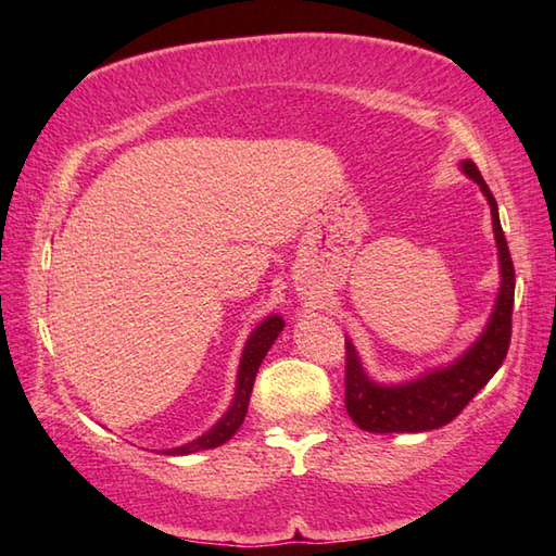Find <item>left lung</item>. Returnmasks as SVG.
<instances>
[{
	"label": "left lung",
	"mask_w": 556,
	"mask_h": 556,
	"mask_svg": "<svg viewBox=\"0 0 556 556\" xmlns=\"http://www.w3.org/2000/svg\"><path fill=\"white\" fill-rule=\"evenodd\" d=\"M460 169L480 186L492 210V227L502 265V287L497 303H494V313L485 332L464 356L446 365V368L434 370L408 384H375L363 372L356 349L346 344V410L361 430L425 432L442 428V425L452 422L470 404V399L492 380V375L500 370V365L506 358V351H509L516 275L509 245H506L500 224L497 200H494L490 186L482 179L476 162L464 160Z\"/></svg>",
	"instance_id": "1"
}]
</instances>
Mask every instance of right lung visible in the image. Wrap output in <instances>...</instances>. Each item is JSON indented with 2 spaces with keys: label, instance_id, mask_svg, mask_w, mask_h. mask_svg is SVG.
Returning <instances> with one entry per match:
<instances>
[{
  "label": "right lung",
  "instance_id": "right-lung-1",
  "mask_svg": "<svg viewBox=\"0 0 556 556\" xmlns=\"http://www.w3.org/2000/svg\"><path fill=\"white\" fill-rule=\"evenodd\" d=\"M281 329H285V320H281L279 315H269L267 320L260 325L255 332L248 339V344L243 349V356H241V368H239V384H236V396H233V404L227 410V416H224L215 428L210 432H205L203 437H198V440L188 442L184 446H176V448H167L164 454L169 456H184V454H195V452H203V448H215L224 442L231 440V434L241 428V422L245 418V410H248V401H251V392H253V382H255V375L260 363L267 356L269 346L275 344V339L279 337Z\"/></svg>",
  "mask_w": 556,
  "mask_h": 556
}]
</instances>
